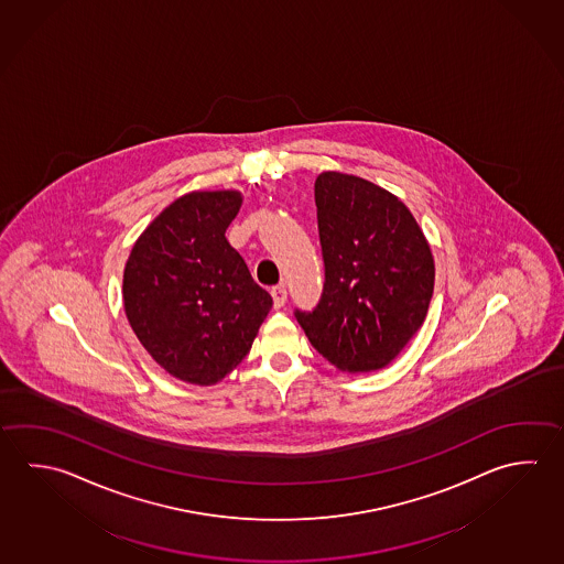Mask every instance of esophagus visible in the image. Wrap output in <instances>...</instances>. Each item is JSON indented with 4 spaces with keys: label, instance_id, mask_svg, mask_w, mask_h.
Masks as SVG:
<instances>
[{
    "label": "esophagus",
    "instance_id": "esophagus-1",
    "mask_svg": "<svg viewBox=\"0 0 564 564\" xmlns=\"http://www.w3.org/2000/svg\"><path fill=\"white\" fill-rule=\"evenodd\" d=\"M270 294H272V300H274V307H282L286 304L288 292L284 284H278V286L272 288Z\"/></svg>",
    "mask_w": 564,
    "mask_h": 564
}]
</instances>
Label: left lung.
<instances>
[{
  "instance_id": "1",
  "label": "left lung",
  "mask_w": 564,
  "mask_h": 564,
  "mask_svg": "<svg viewBox=\"0 0 564 564\" xmlns=\"http://www.w3.org/2000/svg\"><path fill=\"white\" fill-rule=\"evenodd\" d=\"M314 196L326 278L318 304L294 316L336 368H386L427 314L430 245L408 206L359 176L322 173Z\"/></svg>"
}]
</instances>
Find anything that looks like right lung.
I'll return each instance as SVG.
<instances>
[{
  "instance_id": "1",
  "label": "right lung",
  "mask_w": 564,
  "mask_h": 564,
  "mask_svg": "<svg viewBox=\"0 0 564 564\" xmlns=\"http://www.w3.org/2000/svg\"><path fill=\"white\" fill-rule=\"evenodd\" d=\"M242 196L176 198L134 242L124 312L144 349L174 378L213 386L246 358L272 297L226 240Z\"/></svg>"
}]
</instances>
